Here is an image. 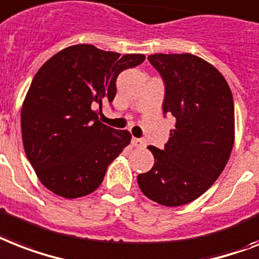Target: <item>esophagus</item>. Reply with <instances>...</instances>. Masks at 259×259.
I'll return each instance as SVG.
<instances>
[{
	"mask_svg": "<svg viewBox=\"0 0 259 259\" xmlns=\"http://www.w3.org/2000/svg\"><path fill=\"white\" fill-rule=\"evenodd\" d=\"M132 145H133L134 148H145L146 142L144 140H141V138H133L132 140Z\"/></svg>",
	"mask_w": 259,
	"mask_h": 259,
	"instance_id": "1",
	"label": "esophagus"
}]
</instances>
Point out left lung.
Returning <instances> with one entry per match:
<instances>
[{
    "label": "left lung",
    "instance_id": "left-lung-1",
    "mask_svg": "<svg viewBox=\"0 0 259 259\" xmlns=\"http://www.w3.org/2000/svg\"><path fill=\"white\" fill-rule=\"evenodd\" d=\"M165 83L162 110L176 118L165 148L149 146L154 165L138 174L141 191L163 206L194 201L215 182L234 145V102L213 65L193 54H151Z\"/></svg>",
    "mask_w": 259,
    "mask_h": 259
}]
</instances>
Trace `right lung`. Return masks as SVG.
Here are the masks:
<instances>
[{
  "mask_svg": "<svg viewBox=\"0 0 259 259\" xmlns=\"http://www.w3.org/2000/svg\"><path fill=\"white\" fill-rule=\"evenodd\" d=\"M144 61V54L121 56L79 44L39 68L22 104L21 132L27 159L46 189L71 199L102 184L132 134L104 125L98 115L102 104L114 100L119 73Z\"/></svg>",
  "mask_w": 259,
  "mask_h": 259,
  "instance_id": "add662e5",
  "label": "right lung"
}]
</instances>
